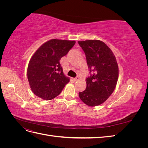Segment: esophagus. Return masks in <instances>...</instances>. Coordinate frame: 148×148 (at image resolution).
<instances>
[{"label":"esophagus","mask_w":148,"mask_h":148,"mask_svg":"<svg viewBox=\"0 0 148 148\" xmlns=\"http://www.w3.org/2000/svg\"><path fill=\"white\" fill-rule=\"evenodd\" d=\"M73 81H75V82H76V81H78V80H79V77H77L76 78H73Z\"/></svg>","instance_id":"obj_1"}]
</instances>
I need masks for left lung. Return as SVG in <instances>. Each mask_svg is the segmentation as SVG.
<instances>
[{
    "label": "left lung",
    "mask_w": 148,
    "mask_h": 148,
    "mask_svg": "<svg viewBox=\"0 0 148 148\" xmlns=\"http://www.w3.org/2000/svg\"><path fill=\"white\" fill-rule=\"evenodd\" d=\"M86 57L90 76L86 88L79 92L85 104L91 107L104 102L112 94L119 78L117 60L111 49L99 40L78 41Z\"/></svg>",
    "instance_id": "left-lung-1"
}]
</instances>
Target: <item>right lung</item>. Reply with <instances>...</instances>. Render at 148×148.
Here are the masks:
<instances>
[{
  "instance_id": "add662e5",
  "label": "right lung",
  "mask_w": 148,
  "mask_h": 148,
  "mask_svg": "<svg viewBox=\"0 0 148 148\" xmlns=\"http://www.w3.org/2000/svg\"><path fill=\"white\" fill-rule=\"evenodd\" d=\"M75 41L57 39L44 43L29 62L27 76L31 91L44 100H51L70 82L60 64L62 57L73 47Z\"/></svg>"
}]
</instances>
